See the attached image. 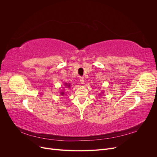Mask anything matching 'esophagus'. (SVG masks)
I'll return each mask as SVG.
<instances>
[{
  "label": "esophagus",
  "mask_w": 157,
  "mask_h": 157,
  "mask_svg": "<svg viewBox=\"0 0 157 157\" xmlns=\"http://www.w3.org/2000/svg\"><path fill=\"white\" fill-rule=\"evenodd\" d=\"M80 82H81L82 84L84 83V77H80Z\"/></svg>",
  "instance_id": "34e87169"
}]
</instances>
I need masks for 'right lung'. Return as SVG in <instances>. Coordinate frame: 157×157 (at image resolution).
<instances>
[{
  "label": "right lung",
  "instance_id": "obj_1",
  "mask_svg": "<svg viewBox=\"0 0 157 157\" xmlns=\"http://www.w3.org/2000/svg\"><path fill=\"white\" fill-rule=\"evenodd\" d=\"M65 86H67L68 88H69V86H70V84H65ZM64 94V92H61V95H63Z\"/></svg>",
  "mask_w": 157,
  "mask_h": 157
}]
</instances>
